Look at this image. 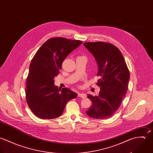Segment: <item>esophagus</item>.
I'll use <instances>...</instances> for the list:
<instances>
[{"label":"esophagus","instance_id":"1","mask_svg":"<svg viewBox=\"0 0 153 153\" xmlns=\"http://www.w3.org/2000/svg\"><path fill=\"white\" fill-rule=\"evenodd\" d=\"M78 96L80 97H82V98H85L86 97V94H84V93H78Z\"/></svg>","mask_w":153,"mask_h":153}]
</instances>
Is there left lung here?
<instances>
[{
  "instance_id": "8db88e82",
  "label": "left lung",
  "mask_w": 153,
  "mask_h": 153,
  "mask_svg": "<svg viewBox=\"0 0 153 153\" xmlns=\"http://www.w3.org/2000/svg\"><path fill=\"white\" fill-rule=\"evenodd\" d=\"M84 46L92 53L98 65L96 83L100 87L98 96L88 94L92 106L86 111L95 119H108L119 109L128 88L129 71L120 50L111 43L85 42Z\"/></svg>"
}]
</instances>
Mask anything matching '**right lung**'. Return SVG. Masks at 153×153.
Instances as JSON below:
<instances>
[{
    "mask_svg": "<svg viewBox=\"0 0 153 153\" xmlns=\"http://www.w3.org/2000/svg\"><path fill=\"white\" fill-rule=\"evenodd\" d=\"M82 42L62 37L44 42L33 56L27 79L26 100L37 117L51 120L59 117L67 103L77 94L68 88H59L54 79L59 74L67 56Z\"/></svg>",
    "mask_w": 153,
    "mask_h": 153,
    "instance_id": "1",
    "label": "right lung"
}]
</instances>
